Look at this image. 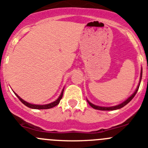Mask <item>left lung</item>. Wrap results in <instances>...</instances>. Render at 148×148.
Returning <instances> with one entry per match:
<instances>
[{"label":"left lung","mask_w":148,"mask_h":148,"mask_svg":"<svg viewBox=\"0 0 148 148\" xmlns=\"http://www.w3.org/2000/svg\"><path fill=\"white\" fill-rule=\"evenodd\" d=\"M142 69H141V73H140V79H139V85H138V86H137L136 89V90L134 92V94H132V95L130 96V97H129L128 98H127L126 100H125L124 102H122V103L119 104V105H117V106H110V107H102V106H95V105H94V104H92L91 102H89L88 100L87 99V102H88V104L90 105L91 107L93 108L94 109H97V110H117V109H119V108H122V107H124L125 106H126L128 102H130V101H131V99L134 98V97H135L136 94L137 93V91H138V89H139V86H140V82H141V80H142Z\"/></svg>","instance_id":"left-lung-1"}]
</instances>
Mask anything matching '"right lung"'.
I'll return each mask as SVG.
<instances>
[{
  "instance_id": "right-lung-1",
  "label": "right lung",
  "mask_w": 148,
  "mask_h": 148,
  "mask_svg": "<svg viewBox=\"0 0 148 148\" xmlns=\"http://www.w3.org/2000/svg\"><path fill=\"white\" fill-rule=\"evenodd\" d=\"M63 91H64V88H63V89L62 90V92H61L60 95V97H58V99H56L54 102H51V103L46 104V105H35V104L29 103V102H27L26 101L23 100V99L22 98H21V97H20L18 94H16V93H14H14L15 94V95L18 97V99L21 100V102H22L23 104H24L25 106H27V107H29V108H32V109H49V108H51L54 107V106H58V104L60 103V99H62V97Z\"/></svg>"
}]
</instances>
